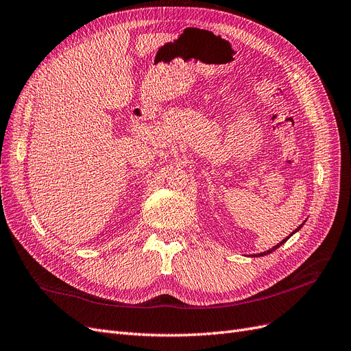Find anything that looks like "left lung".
I'll list each match as a JSON object with an SVG mask.
<instances>
[{"label": "left lung", "mask_w": 351, "mask_h": 351, "mask_svg": "<svg viewBox=\"0 0 351 351\" xmlns=\"http://www.w3.org/2000/svg\"><path fill=\"white\" fill-rule=\"evenodd\" d=\"M300 228H302V226H299V228H298V229H296L295 232H298V230H299ZM295 232H293V233H295ZM293 233H291V234H293ZM291 234H290V236H291ZM290 236H289V237H290ZM289 237H287V239H289ZM287 239H285V241H281V242H280L278 245H276L274 247H271V250H269V251H267V252H263V254H258V256H263V255H268V254H271V252H273V251H276V250H277V247H280V246H281L282 243H285V242H286Z\"/></svg>", "instance_id": "1"}]
</instances>
